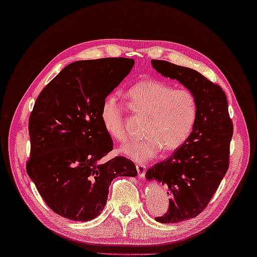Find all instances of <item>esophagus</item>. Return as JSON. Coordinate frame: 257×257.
<instances>
[{
	"instance_id": "obj_1",
	"label": "esophagus",
	"mask_w": 257,
	"mask_h": 257,
	"mask_svg": "<svg viewBox=\"0 0 257 257\" xmlns=\"http://www.w3.org/2000/svg\"><path fill=\"white\" fill-rule=\"evenodd\" d=\"M137 171L140 178H144L146 175V165L145 164H137Z\"/></svg>"
}]
</instances>
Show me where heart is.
Masks as SVG:
<instances>
[{
	"instance_id": "obj_1",
	"label": "heart",
	"mask_w": 257,
	"mask_h": 257,
	"mask_svg": "<svg viewBox=\"0 0 257 257\" xmlns=\"http://www.w3.org/2000/svg\"><path fill=\"white\" fill-rule=\"evenodd\" d=\"M130 108L146 115L145 137L124 145L120 152L137 162L159 155L162 149L172 152L191 136L197 118V100L188 89H175L160 80L138 81L126 93ZM125 106L115 95H108L101 106V121L109 137L118 142L126 139Z\"/></svg>"
}]
</instances>
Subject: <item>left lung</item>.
<instances>
[{
    "label": "left lung",
    "instance_id": "obj_1",
    "mask_svg": "<svg viewBox=\"0 0 257 257\" xmlns=\"http://www.w3.org/2000/svg\"><path fill=\"white\" fill-rule=\"evenodd\" d=\"M152 66L163 77L179 81L197 100L196 123L187 141L146 172L148 181L161 183L170 195L169 210L156 220L179 223L199 215L218 188L228 168L233 125L219 86L186 66L157 60H152Z\"/></svg>",
    "mask_w": 257,
    "mask_h": 257
}]
</instances>
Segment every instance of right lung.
Listing matches in <instances>:
<instances>
[{
  "instance_id": "obj_1",
  "label": "right lung",
  "mask_w": 257,
  "mask_h": 257,
  "mask_svg": "<svg viewBox=\"0 0 257 257\" xmlns=\"http://www.w3.org/2000/svg\"><path fill=\"white\" fill-rule=\"evenodd\" d=\"M133 65V58L124 57L71 63L37 98L29 121L27 175L51 210L65 218H95L111 181L138 176L124 156L102 162L113 144L100 117L104 98Z\"/></svg>"
}]
</instances>
